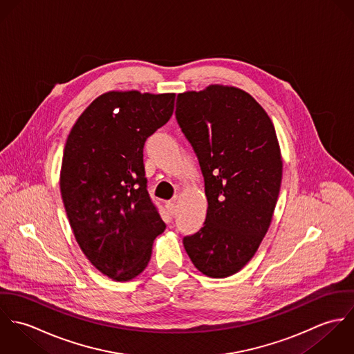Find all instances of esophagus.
<instances>
[{
	"label": "esophagus",
	"mask_w": 354,
	"mask_h": 354,
	"mask_svg": "<svg viewBox=\"0 0 354 354\" xmlns=\"http://www.w3.org/2000/svg\"><path fill=\"white\" fill-rule=\"evenodd\" d=\"M166 208H167V211H169L171 215L174 214V211H176V198L166 203Z\"/></svg>",
	"instance_id": "esophagus-1"
}]
</instances>
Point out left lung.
I'll use <instances>...</instances> for the list:
<instances>
[{"mask_svg": "<svg viewBox=\"0 0 354 354\" xmlns=\"http://www.w3.org/2000/svg\"><path fill=\"white\" fill-rule=\"evenodd\" d=\"M176 118L208 202L202 229L183 239L184 248L203 274L226 278L252 259L271 223L282 181L277 133L264 109L236 87L178 94Z\"/></svg>", "mask_w": 354, "mask_h": 354, "instance_id": "left-lung-1", "label": "left lung"}]
</instances>
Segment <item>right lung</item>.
Wrapping results in <instances>:
<instances>
[{"instance_id":"add662e5","label":"right lung","mask_w":354,"mask_h":354,"mask_svg":"<svg viewBox=\"0 0 354 354\" xmlns=\"http://www.w3.org/2000/svg\"><path fill=\"white\" fill-rule=\"evenodd\" d=\"M174 94L106 93L73 125L59 188L79 247L102 274L129 281L149 264L166 225L149 195L146 140L174 110Z\"/></svg>"}]
</instances>
